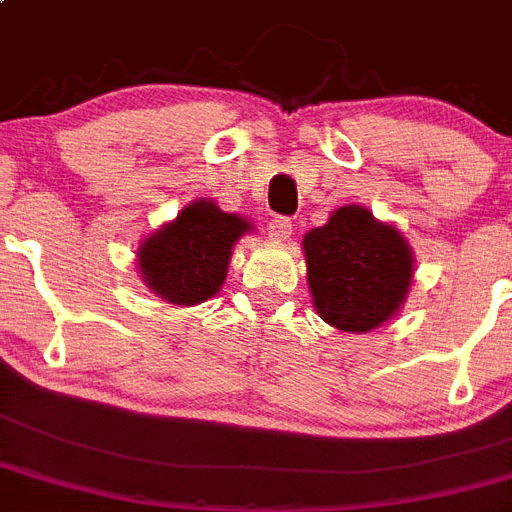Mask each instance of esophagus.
I'll return each instance as SVG.
<instances>
[{"label": "esophagus", "mask_w": 512, "mask_h": 512, "mask_svg": "<svg viewBox=\"0 0 512 512\" xmlns=\"http://www.w3.org/2000/svg\"><path fill=\"white\" fill-rule=\"evenodd\" d=\"M267 234H270L275 242L290 240V234H293V222H290L288 217L270 219V224H267Z\"/></svg>", "instance_id": "obj_1"}]
</instances>
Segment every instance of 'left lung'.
<instances>
[{
    "label": "left lung",
    "instance_id": "left-lung-1",
    "mask_svg": "<svg viewBox=\"0 0 512 512\" xmlns=\"http://www.w3.org/2000/svg\"><path fill=\"white\" fill-rule=\"evenodd\" d=\"M313 305L328 326L369 333L399 313L414 278V255L394 224L348 204L303 237Z\"/></svg>",
    "mask_w": 512,
    "mask_h": 512
}]
</instances>
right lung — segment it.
<instances>
[{
	"mask_svg": "<svg viewBox=\"0 0 512 512\" xmlns=\"http://www.w3.org/2000/svg\"><path fill=\"white\" fill-rule=\"evenodd\" d=\"M252 224L209 199L186 204L174 222L141 242L138 272L148 290L171 305H197L219 293L234 242Z\"/></svg>",
	"mask_w": 512,
	"mask_h": 512,
	"instance_id": "1",
	"label": "right lung"
}]
</instances>
